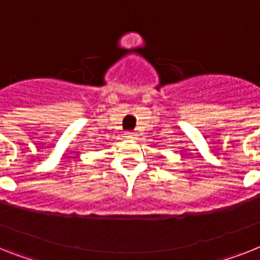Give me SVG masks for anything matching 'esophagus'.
<instances>
[{"instance_id": "1", "label": "esophagus", "mask_w": 260, "mask_h": 260, "mask_svg": "<svg viewBox=\"0 0 260 260\" xmlns=\"http://www.w3.org/2000/svg\"><path fill=\"white\" fill-rule=\"evenodd\" d=\"M126 137H128V139H136V135L134 134V132H126Z\"/></svg>"}]
</instances>
